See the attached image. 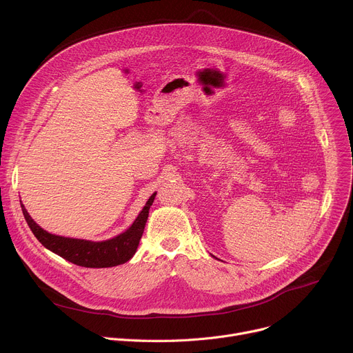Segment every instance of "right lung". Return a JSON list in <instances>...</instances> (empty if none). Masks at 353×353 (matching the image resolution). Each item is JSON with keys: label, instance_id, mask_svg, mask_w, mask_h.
Returning a JSON list of instances; mask_svg holds the SVG:
<instances>
[{"label": "right lung", "instance_id": "1", "mask_svg": "<svg viewBox=\"0 0 353 353\" xmlns=\"http://www.w3.org/2000/svg\"><path fill=\"white\" fill-rule=\"evenodd\" d=\"M155 195L157 192L149 196L134 223L124 233L105 241H89L52 234L41 229L30 218L23 204H21V208L30 230L46 248L53 251V253L63 257L64 260L81 267L108 268L124 264L135 254L149 215V208L154 203Z\"/></svg>", "mask_w": 353, "mask_h": 353}]
</instances>
